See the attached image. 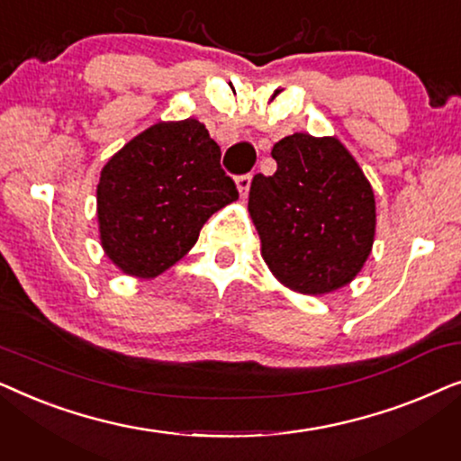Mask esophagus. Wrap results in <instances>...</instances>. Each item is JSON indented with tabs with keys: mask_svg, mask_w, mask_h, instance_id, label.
I'll use <instances>...</instances> for the list:
<instances>
[{
	"mask_svg": "<svg viewBox=\"0 0 461 461\" xmlns=\"http://www.w3.org/2000/svg\"><path fill=\"white\" fill-rule=\"evenodd\" d=\"M249 186H251V174L237 176V188H239V193H241V197H245V194H248Z\"/></svg>",
	"mask_w": 461,
	"mask_h": 461,
	"instance_id": "obj_1",
	"label": "esophagus"
}]
</instances>
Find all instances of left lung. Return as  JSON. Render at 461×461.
Listing matches in <instances>:
<instances>
[{"instance_id":"left-lung-1","label":"left lung","mask_w":461,"mask_h":461,"mask_svg":"<svg viewBox=\"0 0 461 461\" xmlns=\"http://www.w3.org/2000/svg\"><path fill=\"white\" fill-rule=\"evenodd\" d=\"M270 155L276 172L254 176L248 203L264 262L300 294L348 285L375 235L374 188L363 169L331 136H285Z\"/></svg>"}]
</instances>
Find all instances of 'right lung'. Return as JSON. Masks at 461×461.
I'll use <instances>...</instances> for the list:
<instances>
[{
  "mask_svg": "<svg viewBox=\"0 0 461 461\" xmlns=\"http://www.w3.org/2000/svg\"><path fill=\"white\" fill-rule=\"evenodd\" d=\"M220 147L197 119L161 122L125 144L100 172V243L125 275L153 279L197 243L207 218L237 201Z\"/></svg>",
  "mask_w": 461,
  "mask_h": 461,
  "instance_id": "obj_1",
  "label": "right lung"
}]
</instances>
